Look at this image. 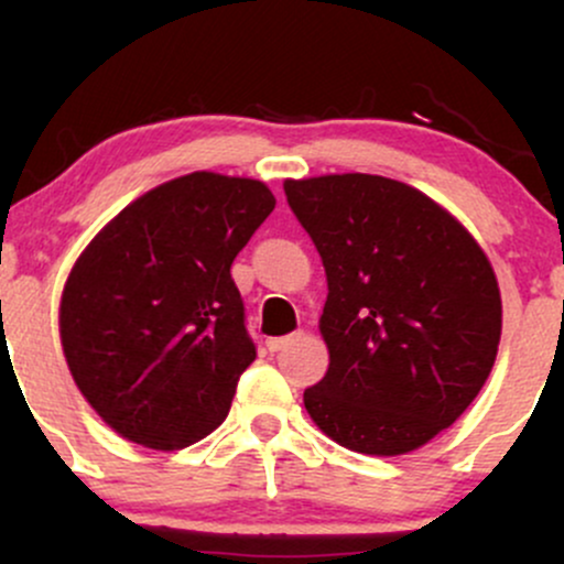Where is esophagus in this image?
I'll return each mask as SVG.
<instances>
[{
    "instance_id": "34e87169",
    "label": "esophagus",
    "mask_w": 564,
    "mask_h": 564,
    "mask_svg": "<svg viewBox=\"0 0 564 564\" xmlns=\"http://www.w3.org/2000/svg\"><path fill=\"white\" fill-rule=\"evenodd\" d=\"M296 336L300 334H286V336H270L268 341H264V345H268V349L270 352H278V349H283L286 345H291V341L296 339Z\"/></svg>"
}]
</instances>
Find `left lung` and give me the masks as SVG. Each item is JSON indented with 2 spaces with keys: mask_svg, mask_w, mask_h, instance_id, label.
Here are the masks:
<instances>
[{
  "mask_svg": "<svg viewBox=\"0 0 564 564\" xmlns=\"http://www.w3.org/2000/svg\"><path fill=\"white\" fill-rule=\"evenodd\" d=\"M326 268L328 371L304 390L323 435L400 456L456 422L501 339V291L471 232L416 187L379 174L283 183Z\"/></svg>",
  "mask_w": 564,
  "mask_h": 564,
  "instance_id": "8db88e82",
  "label": "left lung"
}]
</instances>
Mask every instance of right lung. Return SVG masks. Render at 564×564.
I'll use <instances>...</instances> for the list:
<instances>
[{
    "label": "right lung",
    "mask_w": 564,
    "mask_h": 564,
    "mask_svg": "<svg viewBox=\"0 0 564 564\" xmlns=\"http://www.w3.org/2000/svg\"><path fill=\"white\" fill-rule=\"evenodd\" d=\"M273 209L260 180L183 174L124 206L74 262L63 355L121 437L180 451L225 422L257 358L230 264Z\"/></svg>",
    "instance_id": "obj_1"
}]
</instances>
